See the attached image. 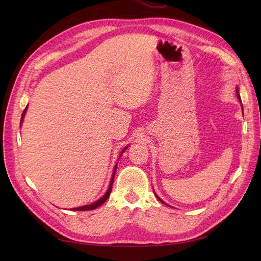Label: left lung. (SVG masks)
Listing matches in <instances>:
<instances>
[{
	"label": "left lung",
	"mask_w": 261,
	"mask_h": 261,
	"mask_svg": "<svg viewBox=\"0 0 261 261\" xmlns=\"http://www.w3.org/2000/svg\"><path fill=\"white\" fill-rule=\"evenodd\" d=\"M236 93H238V98H239V99H240V101H241V97H240V92H239V89H236ZM155 196H156V195H155ZM156 198H158V199H159V200H160L161 202L165 203V202H164L163 200H161V199H160V198H159V197H158V196H156Z\"/></svg>",
	"instance_id": "8db88e82"
}]
</instances>
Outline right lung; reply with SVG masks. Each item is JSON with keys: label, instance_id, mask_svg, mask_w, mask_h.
I'll return each mask as SVG.
<instances>
[{"label": "right lung", "instance_id": "1", "mask_svg": "<svg viewBox=\"0 0 261 261\" xmlns=\"http://www.w3.org/2000/svg\"><path fill=\"white\" fill-rule=\"evenodd\" d=\"M28 107V106H27ZM27 107H26V109L23 110V112H22V114H21V118H20V124H21V122H22V120H23V116H25V114H26V111H27ZM128 147V146H127ZM127 147H125L124 148V150L123 151L121 152V155L123 154V152L125 151L126 149H127ZM120 155V156H121ZM116 168H117V164L115 165V168H114V171H113V175H112V178H111V180H110V185H109V188H108V191H107V193L101 197V198L99 199V200H97V201H94L93 203H91V204H87V206H83V207H78V208H73V210H75V211H87V210H93V209H96V208H98L99 206H101L102 203H103L108 198H109V196H110V194H111V192H112V185H113V180H114V175H115V171H116Z\"/></svg>", "mask_w": 261, "mask_h": 261}]
</instances>
